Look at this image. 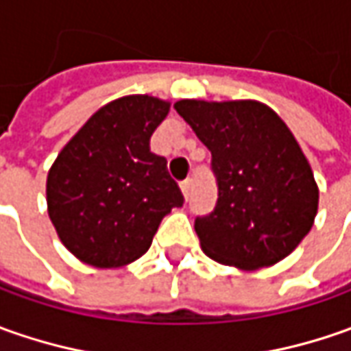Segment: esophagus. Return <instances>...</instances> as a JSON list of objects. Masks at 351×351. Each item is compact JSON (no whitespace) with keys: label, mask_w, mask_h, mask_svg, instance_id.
<instances>
[{"label":"esophagus","mask_w":351,"mask_h":351,"mask_svg":"<svg viewBox=\"0 0 351 351\" xmlns=\"http://www.w3.org/2000/svg\"><path fill=\"white\" fill-rule=\"evenodd\" d=\"M191 180H185V182H182V185H180V189H182V193L185 199H189V195H191Z\"/></svg>","instance_id":"34e87169"}]
</instances>
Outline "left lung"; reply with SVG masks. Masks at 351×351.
Masks as SVG:
<instances>
[{
	"label": "left lung",
	"instance_id": "obj_1",
	"mask_svg": "<svg viewBox=\"0 0 351 351\" xmlns=\"http://www.w3.org/2000/svg\"><path fill=\"white\" fill-rule=\"evenodd\" d=\"M173 109L213 154L217 207L197 219L201 250L242 271L287 258L315 224L318 185L289 127L256 99H180Z\"/></svg>",
	"mask_w": 351,
	"mask_h": 351
}]
</instances>
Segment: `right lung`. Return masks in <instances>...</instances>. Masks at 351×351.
Here are the masks:
<instances>
[{
    "label": "right lung",
    "mask_w": 351,
    "mask_h": 351,
    "mask_svg": "<svg viewBox=\"0 0 351 351\" xmlns=\"http://www.w3.org/2000/svg\"><path fill=\"white\" fill-rule=\"evenodd\" d=\"M171 103L146 93L97 109L62 148L47 176V210L80 262L113 269L144 256L162 219L183 197L150 152Z\"/></svg>",
    "instance_id": "add662e5"
}]
</instances>
